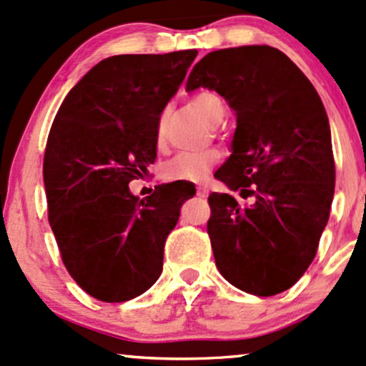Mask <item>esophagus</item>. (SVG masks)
Here are the masks:
<instances>
[{"instance_id":"1","label":"esophagus","mask_w":366,"mask_h":366,"mask_svg":"<svg viewBox=\"0 0 366 366\" xmlns=\"http://www.w3.org/2000/svg\"><path fill=\"white\" fill-rule=\"evenodd\" d=\"M197 195H199L200 199H205V197L209 195V188L204 187V184H199V187H197Z\"/></svg>"}]
</instances>
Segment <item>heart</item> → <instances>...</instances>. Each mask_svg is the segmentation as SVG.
<instances>
[{"mask_svg": "<svg viewBox=\"0 0 366 366\" xmlns=\"http://www.w3.org/2000/svg\"><path fill=\"white\" fill-rule=\"evenodd\" d=\"M192 107L207 119L212 124L223 119V104L219 98L212 93H199L192 98ZM157 145L164 147V134L162 129H157ZM221 154L217 150H204V152H184L172 157L169 162H166L162 169V176L167 182H195L202 179L212 166H216L219 161Z\"/></svg>", "mask_w": 366, "mask_h": 366, "instance_id": "1", "label": "heart"}]
</instances>
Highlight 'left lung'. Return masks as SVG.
Masks as SVG:
<instances>
[{"label": "left lung", "instance_id": "obj_1", "mask_svg": "<svg viewBox=\"0 0 366 366\" xmlns=\"http://www.w3.org/2000/svg\"><path fill=\"white\" fill-rule=\"evenodd\" d=\"M209 88L237 116L232 155L216 171L242 199L211 194L207 233L219 273L268 297L290 289L316 256L335 188L330 124L315 86L272 46L211 51L187 92Z\"/></svg>", "mask_w": 366, "mask_h": 366}]
</instances>
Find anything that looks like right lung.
Segmentation results:
<instances>
[{"mask_svg":"<svg viewBox=\"0 0 366 366\" xmlns=\"http://www.w3.org/2000/svg\"><path fill=\"white\" fill-rule=\"evenodd\" d=\"M195 56H109L69 92L53 121L43 162L48 221L67 272L98 301H129L157 282L166 238L195 195L183 182L145 200L129 190L157 157L161 114Z\"/></svg>","mask_w":366,"mask_h":366,"instance_id":"1","label":"right lung"}]
</instances>
